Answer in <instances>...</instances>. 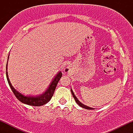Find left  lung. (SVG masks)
Returning <instances> with one entry per match:
<instances>
[{"label": "left lung", "instance_id": "obj_1", "mask_svg": "<svg viewBox=\"0 0 133 133\" xmlns=\"http://www.w3.org/2000/svg\"><path fill=\"white\" fill-rule=\"evenodd\" d=\"M71 93H72V94L73 97H74V99H75L76 102V103H77V104L79 105V106L82 107V108H85V109H93V108H90V107H89V106H86V105L83 104H82L81 103V102L79 101L78 99H77V98L76 97V96L74 95V92H73L72 90V89H71Z\"/></svg>", "mask_w": 133, "mask_h": 133}]
</instances>
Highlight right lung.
I'll return each mask as SVG.
<instances>
[{
  "label": "right lung",
  "instance_id": "add662e5",
  "mask_svg": "<svg viewBox=\"0 0 133 133\" xmlns=\"http://www.w3.org/2000/svg\"><path fill=\"white\" fill-rule=\"evenodd\" d=\"M9 59V57H8ZM7 64L6 65V76H7V79L8 83L10 86V88H11L12 91L14 94V95L16 96V97L17 98L18 100H19L20 101L22 102V103L30 105V106H41L42 105L48 103L51 99L52 97L53 94H54V91L56 89V86L59 82V81L60 80L61 77H62V72H58V74L55 76L54 79L52 80V81L51 83V84L49 85V88H47L46 91H45L44 93H42L41 95L37 96H24L23 94H21V93L18 92L17 91H16V89L14 88V87L12 86L11 83H10V81H9V77H8V73H7Z\"/></svg>",
  "mask_w": 133,
  "mask_h": 133
}]
</instances>
